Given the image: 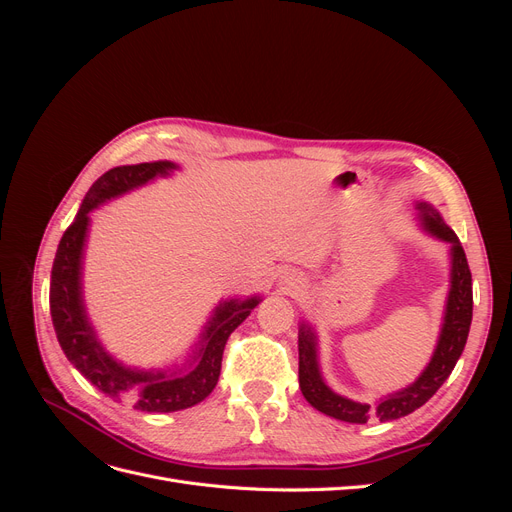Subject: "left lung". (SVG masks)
Returning a JSON list of instances; mask_svg holds the SVG:
<instances>
[{"instance_id":"obj_1","label":"left lung","mask_w":512,"mask_h":512,"mask_svg":"<svg viewBox=\"0 0 512 512\" xmlns=\"http://www.w3.org/2000/svg\"><path fill=\"white\" fill-rule=\"evenodd\" d=\"M416 209L421 211V220L425 230H429L433 237L451 243V292H448L446 303V316L442 324V333L438 339V348L433 352V359L427 369L408 389L399 391L382 399L376 408L367 404H356L352 399L333 393L324 380L320 378L318 359H316V337L312 329L301 324L299 331V386L303 397L312 404L316 410L324 412L327 416L337 418V421L346 423H367L371 418H378L380 423L395 421V418L408 416L410 412L418 410L423 404L436 395V391L444 384V380L451 376L459 356L466 348L470 324H472V273L468 267L466 252L457 239L455 232L444 224L440 213L431 209L427 203H418Z\"/></svg>"}]
</instances>
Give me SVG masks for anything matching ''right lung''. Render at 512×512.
Returning a JSON list of instances; mask_svg holds the SVG:
<instances>
[{"mask_svg":"<svg viewBox=\"0 0 512 512\" xmlns=\"http://www.w3.org/2000/svg\"><path fill=\"white\" fill-rule=\"evenodd\" d=\"M175 164L145 162L134 166H117L104 173L91 185L74 222L66 228L59 241L51 271V318L59 339V346L68 361L96 386L115 401H132L136 410L143 412H177L200 404L220 380L222 356L230 333L250 316L258 305V297L245 301H224L215 309L213 318L203 333V342L194 356V365L188 374L166 376L164 371H136L119 365L100 346L89 327L81 294V258L89 224V211L108 198H115L132 188H138L153 177L168 175Z\"/></svg>","mask_w":512,"mask_h":512,"instance_id":"right-lung-1","label":"right lung"}]
</instances>
